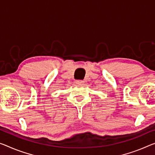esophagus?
Wrapping results in <instances>:
<instances>
[{"mask_svg": "<svg viewBox=\"0 0 155 155\" xmlns=\"http://www.w3.org/2000/svg\"><path fill=\"white\" fill-rule=\"evenodd\" d=\"M75 83H76V84H82V83H84V81L80 80H75Z\"/></svg>", "mask_w": 155, "mask_h": 155, "instance_id": "esophagus-1", "label": "esophagus"}]
</instances>
